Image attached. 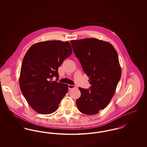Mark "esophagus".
I'll return each mask as SVG.
<instances>
[{"instance_id": "obj_1", "label": "esophagus", "mask_w": 147, "mask_h": 147, "mask_svg": "<svg viewBox=\"0 0 147 147\" xmlns=\"http://www.w3.org/2000/svg\"><path fill=\"white\" fill-rule=\"evenodd\" d=\"M76 86H75V85H68V89H69V90H70V89H74V88H75Z\"/></svg>"}]
</instances>
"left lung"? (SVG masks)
<instances>
[{
	"instance_id": "8db88e82",
	"label": "left lung",
	"mask_w": 147,
	"mask_h": 147,
	"mask_svg": "<svg viewBox=\"0 0 147 147\" xmlns=\"http://www.w3.org/2000/svg\"><path fill=\"white\" fill-rule=\"evenodd\" d=\"M70 43L91 84L89 89L79 88L81 96L77 100L78 109L86 115H96L109 105L120 80L118 54L110 43L95 38Z\"/></svg>"
}]
</instances>
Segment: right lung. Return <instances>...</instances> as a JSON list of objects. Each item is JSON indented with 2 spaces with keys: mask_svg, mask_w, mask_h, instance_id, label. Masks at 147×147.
<instances>
[{
  "mask_svg": "<svg viewBox=\"0 0 147 147\" xmlns=\"http://www.w3.org/2000/svg\"><path fill=\"white\" fill-rule=\"evenodd\" d=\"M71 53L69 42L56 40L36 43L27 51L22 62L19 85L36 112L47 115L58 109L68 86L51 80L56 77L57 81L58 68Z\"/></svg>",
  "mask_w": 147,
  "mask_h": 147,
  "instance_id": "obj_1",
  "label": "right lung"
}]
</instances>
